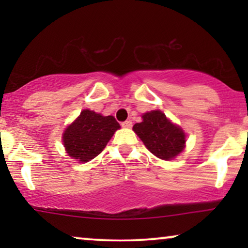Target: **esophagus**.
<instances>
[{
  "mask_svg": "<svg viewBox=\"0 0 248 248\" xmlns=\"http://www.w3.org/2000/svg\"><path fill=\"white\" fill-rule=\"evenodd\" d=\"M121 125L123 127H125V128H130V127H132V122L131 121H125Z\"/></svg>",
  "mask_w": 248,
  "mask_h": 248,
  "instance_id": "esophagus-1",
  "label": "esophagus"
}]
</instances>
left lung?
<instances>
[{
  "instance_id": "obj_1",
  "label": "left lung",
  "mask_w": 248,
  "mask_h": 248,
  "mask_svg": "<svg viewBox=\"0 0 248 248\" xmlns=\"http://www.w3.org/2000/svg\"><path fill=\"white\" fill-rule=\"evenodd\" d=\"M133 131L148 150L162 160H170L185 148L184 131L171 123L160 110L144 113L141 123L134 124Z\"/></svg>"
}]
</instances>
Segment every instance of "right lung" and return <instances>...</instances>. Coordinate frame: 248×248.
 Returning a JSON list of instances; mask_svg holds the SVG:
<instances>
[{
    "instance_id": "add662e5",
    "label": "right lung",
    "mask_w": 248,
    "mask_h": 248,
    "mask_svg": "<svg viewBox=\"0 0 248 248\" xmlns=\"http://www.w3.org/2000/svg\"><path fill=\"white\" fill-rule=\"evenodd\" d=\"M120 127L113 116L84 109L64 131L62 140L66 154L78 161L88 162L104 150Z\"/></svg>"
}]
</instances>
